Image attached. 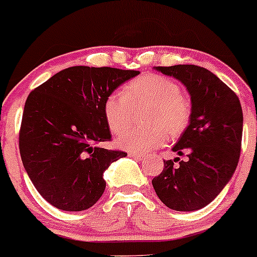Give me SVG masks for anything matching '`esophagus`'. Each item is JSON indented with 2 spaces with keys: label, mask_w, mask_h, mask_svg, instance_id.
Wrapping results in <instances>:
<instances>
[{
  "label": "esophagus",
  "mask_w": 257,
  "mask_h": 257,
  "mask_svg": "<svg viewBox=\"0 0 257 257\" xmlns=\"http://www.w3.org/2000/svg\"><path fill=\"white\" fill-rule=\"evenodd\" d=\"M129 157H133V159H135L137 161H143L144 160V156H142V155L134 154V152H131V154H129Z\"/></svg>",
  "instance_id": "1"
}]
</instances>
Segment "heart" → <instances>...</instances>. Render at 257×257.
Listing matches in <instances>:
<instances>
[{
    "instance_id": "b5f03b06",
    "label": "heart",
    "mask_w": 257,
    "mask_h": 257,
    "mask_svg": "<svg viewBox=\"0 0 257 257\" xmlns=\"http://www.w3.org/2000/svg\"><path fill=\"white\" fill-rule=\"evenodd\" d=\"M145 108L140 123L145 126L126 131L118 138L124 150L145 154L160 148L187 131L193 113L191 101L180 92L173 79L160 74H145L129 81L120 92H112L103 102V115L109 131L122 133L133 118V111Z\"/></svg>"
}]
</instances>
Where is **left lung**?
Wrapping results in <instances>:
<instances>
[{
    "mask_svg": "<svg viewBox=\"0 0 257 257\" xmlns=\"http://www.w3.org/2000/svg\"><path fill=\"white\" fill-rule=\"evenodd\" d=\"M156 69L187 86L193 113L187 131L172 149L188 159L163 161L162 173L152 179V185L172 210H200L221 193L238 166L243 137L240 101L206 68L178 64Z\"/></svg>",
    "mask_w": 257,
    "mask_h": 257,
    "instance_id": "1",
    "label": "left lung"
}]
</instances>
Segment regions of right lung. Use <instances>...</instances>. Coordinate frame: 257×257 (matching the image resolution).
<instances>
[{"mask_svg": "<svg viewBox=\"0 0 257 257\" xmlns=\"http://www.w3.org/2000/svg\"><path fill=\"white\" fill-rule=\"evenodd\" d=\"M139 70L75 66L33 90L25 101L19 151L34 187L52 206L84 211L102 196L103 173L126 156L111 142L103 102Z\"/></svg>", "mask_w": 257, "mask_h": 257, "instance_id": "1", "label": "right lung"}]
</instances>
